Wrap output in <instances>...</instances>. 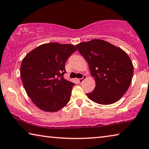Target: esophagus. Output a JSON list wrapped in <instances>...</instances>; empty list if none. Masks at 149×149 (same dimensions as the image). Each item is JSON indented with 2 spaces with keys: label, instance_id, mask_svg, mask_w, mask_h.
<instances>
[{
  "label": "esophagus",
  "instance_id": "esophagus-1",
  "mask_svg": "<svg viewBox=\"0 0 149 149\" xmlns=\"http://www.w3.org/2000/svg\"><path fill=\"white\" fill-rule=\"evenodd\" d=\"M87 78V76L86 75H84V76H83V77H82V78H81V79H78V81H79V83H81L82 81H84V79H86Z\"/></svg>",
  "mask_w": 149,
  "mask_h": 149
}]
</instances>
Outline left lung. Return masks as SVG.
<instances>
[{
    "instance_id": "1",
    "label": "left lung",
    "mask_w": 149,
    "mask_h": 149,
    "mask_svg": "<svg viewBox=\"0 0 149 149\" xmlns=\"http://www.w3.org/2000/svg\"><path fill=\"white\" fill-rule=\"evenodd\" d=\"M88 63L95 87L86 93L91 101L101 105L111 104L126 93L133 75V65L125 52L100 39L76 45Z\"/></svg>"
}]
</instances>
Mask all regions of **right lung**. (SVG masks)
I'll use <instances>...</instances> for the list:
<instances>
[{
	"label": "right lung",
	"mask_w": 149,
	"mask_h": 149,
	"mask_svg": "<svg viewBox=\"0 0 149 149\" xmlns=\"http://www.w3.org/2000/svg\"><path fill=\"white\" fill-rule=\"evenodd\" d=\"M76 51L72 44H44L22 60L20 76L32 102L41 110L56 112L70 100L74 84L64 79L65 63Z\"/></svg>",
	"instance_id": "right-lung-1"
}]
</instances>
